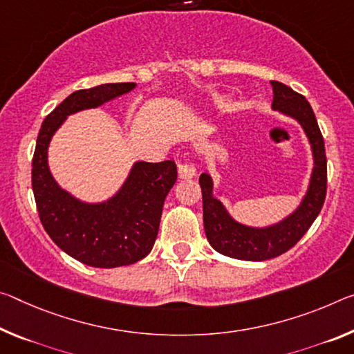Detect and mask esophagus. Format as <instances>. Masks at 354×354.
I'll list each match as a JSON object with an SVG mask.
<instances>
[{"label": "esophagus", "instance_id": "esophagus-1", "mask_svg": "<svg viewBox=\"0 0 354 354\" xmlns=\"http://www.w3.org/2000/svg\"><path fill=\"white\" fill-rule=\"evenodd\" d=\"M178 176L183 179H190L195 176V167L192 164H187V162H183V164L178 165Z\"/></svg>", "mask_w": 354, "mask_h": 354}]
</instances>
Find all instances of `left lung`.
Listing matches in <instances>:
<instances>
[{"label":"left lung","mask_w":354,"mask_h":354,"mask_svg":"<svg viewBox=\"0 0 354 354\" xmlns=\"http://www.w3.org/2000/svg\"><path fill=\"white\" fill-rule=\"evenodd\" d=\"M272 110L293 118L302 127L312 151L313 167L308 186L299 205L282 221L266 227H252L238 222L218 198L209 173H201L203 225L212 249L230 258L265 261L290 250L315 221L326 198V154L317 118L304 96L280 82H271Z\"/></svg>","instance_id":"obj_1"}]
</instances>
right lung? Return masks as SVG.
<instances>
[{
  "instance_id": "obj_1",
  "label": "right lung",
  "mask_w": 354,
  "mask_h": 354,
  "mask_svg": "<svg viewBox=\"0 0 354 354\" xmlns=\"http://www.w3.org/2000/svg\"><path fill=\"white\" fill-rule=\"evenodd\" d=\"M136 86L137 83H105L72 93L44 120L37 136L31 173L42 225L61 250L93 268L127 266L149 254L165 197L176 183V164L133 162L110 198L85 201L56 183L48 167V147L67 116L97 109Z\"/></svg>"
}]
</instances>
